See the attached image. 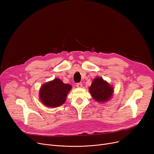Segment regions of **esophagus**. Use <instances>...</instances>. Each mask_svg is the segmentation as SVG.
<instances>
[{"label": "esophagus", "instance_id": "obj_1", "mask_svg": "<svg viewBox=\"0 0 154 154\" xmlns=\"http://www.w3.org/2000/svg\"><path fill=\"white\" fill-rule=\"evenodd\" d=\"M76 87H77V88L82 87V83H77V84H76Z\"/></svg>", "mask_w": 154, "mask_h": 154}]
</instances>
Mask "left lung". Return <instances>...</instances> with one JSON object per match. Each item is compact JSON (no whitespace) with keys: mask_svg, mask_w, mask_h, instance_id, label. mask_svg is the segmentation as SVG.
I'll use <instances>...</instances> for the list:
<instances>
[{"mask_svg":"<svg viewBox=\"0 0 154 154\" xmlns=\"http://www.w3.org/2000/svg\"><path fill=\"white\" fill-rule=\"evenodd\" d=\"M93 99L98 102L103 103L109 101L114 94V88L102 77L95 78L91 87L88 88Z\"/></svg>","mask_w":154,"mask_h":154,"instance_id":"8db88e82","label":"left lung"}]
</instances>
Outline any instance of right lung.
I'll list each match as a JSON object with an SVG mask.
<instances>
[{
	"mask_svg": "<svg viewBox=\"0 0 154 154\" xmlns=\"http://www.w3.org/2000/svg\"><path fill=\"white\" fill-rule=\"evenodd\" d=\"M71 88V85L64 84L59 79H54L40 87L39 99L46 107H59L66 102Z\"/></svg>",
	"mask_w": 154,
	"mask_h": 154,
	"instance_id": "1",
	"label": "right lung"
}]
</instances>
